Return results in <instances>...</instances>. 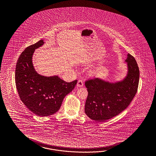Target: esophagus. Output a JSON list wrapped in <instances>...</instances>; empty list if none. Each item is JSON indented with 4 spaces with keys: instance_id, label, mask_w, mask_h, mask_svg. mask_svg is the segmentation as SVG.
Returning <instances> with one entry per match:
<instances>
[{
    "instance_id": "esophagus-1",
    "label": "esophagus",
    "mask_w": 156,
    "mask_h": 156,
    "mask_svg": "<svg viewBox=\"0 0 156 156\" xmlns=\"http://www.w3.org/2000/svg\"><path fill=\"white\" fill-rule=\"evenodd\" d=\"M77 87H83V81L82 80H79L77 82V84H76Z\"/></svg>"
}]
</instances>
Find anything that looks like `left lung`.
Wrapping results in <instances>:
<instances>
[{
  "label": "left lung",
  "instance_id": "left-lung-1",
  "mask_svg": "<svg viewBox=\"0 0 156 156\" xmlns=\"http://www.w3.org/2000/svg\"><path fill=\"white\" fill-rule=\"evenodd\" d=\"M127 73L121 80L109 82L95 78L85 82L88 96L85 112L91 119L104 122L117 115L130 104L137 91L140 71L135 58L128 54Z\"/></svg>",
  "mask_w": 156,
  "mask_h": 156
}]
</instances>
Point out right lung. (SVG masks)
Wrapping results in <instances>:
<instances>
[{"label": "right lung", "instance_id": "add662e5", "mask_svg": "<svg viewBox=\"0 0 156 156\" xmlns=\"http://www.w3.org/2000/svg\"><path fill=\"white\" fill-rule=\"evenodd\" d=\"M42 39L27 47L19 56L15 69V83L24 105L39 117H47L59 110L66 95L73 90L77 80L66 82L58 76H42L35 70L33 56L44 44Z\"/></svg>", "mask_w": 156, "mask_h": 156}]
</instances>
